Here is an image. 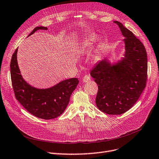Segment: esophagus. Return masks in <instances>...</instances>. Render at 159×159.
<instances>
[{
  "mask_svg": "<svg viewBox=\"0 0 159 159\" xmlns=\"http://www.w3.org/2000/svg\"><path fill=\"white\" fill-rule=\"evenodd\" d=\"M83 81L84 82H88V81H89L90 80H91V78L89 77V75H85L84 76V78H83Z\"/></svg>",
  "mask_w": 159,
  "mask_h": 159,
  "instance_id": "1",
  "label": "esophagus"
}]
</instances>
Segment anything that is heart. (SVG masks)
<instances>
[{
	"instance_id": "obj_1",
	"label": "heart",
	"mask_w": 159,
	"mask_h": 159,
	"mask_svg": "<svg viewBox=\"0 0 159 159\" xmlns=\"http://www.w3.org/2000/svg\"><path fill=\"white\" fill-rule=\"evenodd\" d=\"M98 37L97 36V35L94 34H92L89 36H88L84 40V41H82L80 43L79 46L80 50L82 52H85V51L87 50L89 48H90L91 46H93L94 44L98 41Z\"/></svg>"
}]
</instances>
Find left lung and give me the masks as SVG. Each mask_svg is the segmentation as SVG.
Listing matches in <instances>:
<instances>
[{"instance_id":"obj_1","label":"left lung","mask_w":159,"mask_h":159,"mask_svg":"<svg viewBox=\"0 0 159 159\" xmlns=\"http://www.w3.org/2000/svg\"><path fill=\"white\" fill-rule=\"evenodd\" d=\"M125 37V57L111 66L105 59L91 71L98 85V108L109 115H120L129 110L139 99L146 86L148 55L142 42L121 23L114 21Z\"/></svg>"}]
</instances>
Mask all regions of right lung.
Wrapping results in <instances>:
<instances>
[{
	"label": "right lung",
	"mask_w": 159,
	"mask_h": 159,
	"mask_svg": "<svg viewBox=\"0 0 159 159\" xmlns=\"http://www.w3.org/2000/svg\"><path fill=\"white\" fill-rule=\"evenodd\" d=\"M47 29L45 27H37L29 36L38 30ZM17 49L12 55L10 62L11 84L16 98L25 110L38 118L47 120L59 117L66 108L71 94L79 84L78 79L66 80L46 89L31 87L20 74L17 61Z\"/></svg>",
	"instance_id": "obj_1"
}]
</instances>
